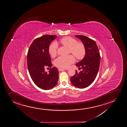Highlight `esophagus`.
<instances>
[{"instance_id": "esophagus-1", "label": "esophagus", "mask_w": 127, "mask_h": 127, "mask_svg": "<svg viewBox=\"0 0 127 127\" xmlns=\"http://www.w3.org/2000/svg\"><path fill=\"white\" fill-rule=\"evenodd\" d=\"M65 69H61V68H58V70L59 71H64V70H65Z\"/></svg>"}]
</instances>
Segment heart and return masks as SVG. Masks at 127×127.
I'll use <instances>...</instances> for the list:
<instances>
[{"mask_svg": "<svg viewBox=\"0 0 127 127\" xmlns=\"http://www.w3.org/2000/svg\"><path fill=\"white\" fill-rule=\"evenodd\" d=\"M59 42L69 49L71 53L77 59L82 60L84 58L86 53L85 45L82 43L77 42L76 39L70 37H65L60 39ZM58 45L57 43H52L49 48V52L52 58L57 56L58 53ZM75 58L73 55L60 56L54 61V65L57 67L65 69L69 66L74 62Z\"/></svg>", "mask_w": 127, "mask_h": 127, "instance_id": "obj_1", "label": "heart"}]
</instances>
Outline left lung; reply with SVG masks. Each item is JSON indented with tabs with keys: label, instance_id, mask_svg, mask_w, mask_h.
I'll return each instance as SVG.
<instances>
[{
	"label": "left lung",
	"instance_id": "obj_1",
	"mask_svg": "<svg viewBox=\"0 0 127 127\" xmlns=\"http://www.w3.org/2000/svg\"><path fill=\"white\" fill-rule=\"evenodd\" d=\"M80 39L86 48V53L81 61L76 64L82 71L77 70L70 78L72 84L79 88H86L94 81L98 72L100 63L99 51L94 41L85 36L75 35Z\"/></svg>",
	"mask_w": 127,
	"mask_h": 127
}]
</instances>
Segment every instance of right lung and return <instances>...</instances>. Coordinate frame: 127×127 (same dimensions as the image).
I'll return each instance as SVG.
<instances>
[{"instance_id": "obj_1", "label": "right lung", "mask_w": 127, "mask_h": 127, "mask_svg": "<svg viewBox=\"0 0 127 127\" xmlns=\"http://www.w3.org/2000/svg\"><path fill=\"white\" fill-rule=\"evenodd\" d=\"M56 35L46 34L36 38L31 44L28 52L27 64L29 73L33 81L42 90L54 88L58 83L59 71L52 65L49 53V47ZM50 67L48 73L45 71Z\"/></svg>"}]
</instances>
